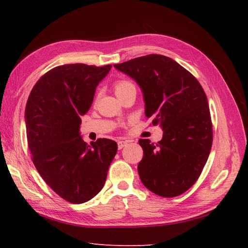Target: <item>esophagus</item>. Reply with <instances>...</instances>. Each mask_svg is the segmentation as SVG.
<instances>
[{
  "instance_id": "34e87169",
  "label": "esophagus",
  "mask_w": 248,
  "mask_h": 248,
  "mask_svg": "<svg viewBox=\"0 0 248 248\" xmlns=\"http://www.w3.org/2000/svg\"><path fill=\"white\" fill-rule=\"evenodd\" d=\"M118 149H123L124 147H125L128 145V141H125V140H119L118 141Z\"/></svg>"
}]
</instances>
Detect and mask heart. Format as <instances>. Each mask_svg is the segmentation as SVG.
<instances>
[{
    "mask_svg": "<svg viewBox=\"0 0 248 248\" xmlns=\"http://www.w3.org/2000/svg\"><path fill=\"white\" fill-rule=\"evenodd\" d=\"M114 92L116 96L119 97L121 94L129 92H136V87L134 83L128 80H119L114 84Z\"/></svg>",
    "mask_w": 248,
    "mask_h": 248,
    "instance_id": "1",
    "label": "heart"
}]
</instances>
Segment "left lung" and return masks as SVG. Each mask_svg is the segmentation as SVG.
I'll return each mask as SVG.
<instances>
[{
  "label": "left lung",
  "instance_id": "1",
  "mask_svg": "<svg viewBox=\"0 0 248 248\" xmlns=\"http://www.w3.org/2000/svg\"><path fill=\"white\" fill-rule=\"evenodd\" d=\"M114 67L138 82L146 116L163 129L157 144L139 140L144 150L138 166L141 182L159 196H179L197 181L212 147L211 115L202 85L164 55L136 57Z\"/></svg>",
  "mask_w": 248,
  "mask_h": 248
}]
</instances>
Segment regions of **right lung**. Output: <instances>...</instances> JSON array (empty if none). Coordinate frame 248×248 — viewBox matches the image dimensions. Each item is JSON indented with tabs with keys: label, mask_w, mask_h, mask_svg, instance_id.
<instances>
[{
	"label": "right lung",
	"mask_w": 248,
	"mask_h": 248,
	"mask_svg": "<svg viewBox=\"0 0 248 248\" xmlns=\"http://www.w3.org/2000/svg\"><path fill=\"white\" fill-rule=\"evenodd\" d=\"M112 65L57 66L41 77L25 108L26 139L36 170L45 182L71 203H83L101 191L117 152L116 141L87 145L80 135L99 82Z\"/></svg>",
	"instance_id": "add662e5"
}]
</instances>
